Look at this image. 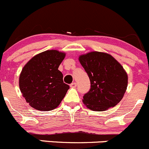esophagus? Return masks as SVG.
I'll return each instance as SVG.
<instances>
[{"label":"esophagus","instance_id":"34e87169","mask_svg":"<svg viewBox=\"0 0 149 149\" xmlns=\"http://www.w3.org/2000/svg\"><path fill=\"white\" fill-rule=\"evenodd\" d=\"M70 86H71V87H72V88H75L76 86H77V83H71Z\"/></svg>","mask_w":149,"mask_h":149}]
</instances>
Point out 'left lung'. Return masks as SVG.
<instances>
[{
  "instance_id": "8db88e82",
  "label": "left lung",
  "mask_w": 149,
  "mask_h": 149,
  "mask_svg": "<svg viewBox=\"0 0 149 149\" xmlns=\"http://www.w3.org/2000/svg\"><path fill=\"white\" fill-rule=\"evenodd\" d=\"M79 61L91 82L90 90L83 96L86 107L104 111L116 106L122 100L128 83L123 66L110 55L97 51L82 55Z\"/></svg>"
}]
</instances>
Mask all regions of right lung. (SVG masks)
I'll use <instances>...</instances> for the list:
<instances>
[{"label":"right lung","instance_id":"add662e5","mask_svg":"<svg viewBox=\"0 0 149 149\" xmlns=\"http://www.w3.org/2000/svg\"><path fill=\"white\" fill-rule=\"evenodd\" d=\"M64 52L52 49L33 57L22 69L19 79L21 93L27 102L38 110L56 108L69 88L58 67Z\"/></svg>","mask_w":149,"mask_h":149}]
</instances>
